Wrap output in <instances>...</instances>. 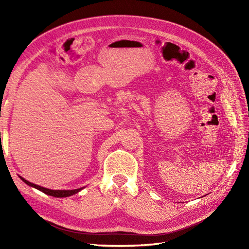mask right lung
<instances>
[{"label":"right lung","instance_id":"obj_1","mask_svg":"<svg viewBox=\"0 0 249 249\" xmlns=\"http://www.w3.org/2000/svg\"><path fill=\"white\" fill-rule=\"evenodd\" d=\"M20 179L22 180V182L26 183L27 185H29L30 187H33V188H36V189H38L39 191L46 193L48 195H51V196H54V197H67V196H71V195L78 193L79 191H81L83 188H79V189H73V190H51V189H48V188H44V187H41V186H38V185H35L31 182H29V180L25 179L24 178L19 177Z\"/></svg>","mask_w":249,"mask_h":249}]
</instances>
